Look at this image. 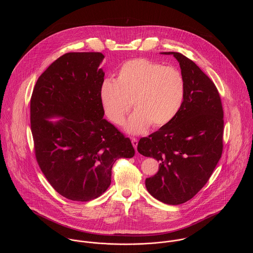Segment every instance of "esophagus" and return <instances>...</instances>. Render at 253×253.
Instances as JSON below:
<instances>
[{
    "label": "esophagus",
    "instance_id": "1",
    "mask_svg": "<svg viewBox=\"0 0 253 253\" xmlns=\"http://www.w3.org/2000/svg\"><path fill=\"white\" fill-rule=\"evenodd\" d=\"M131 143L133 145V147L136 149L137 148V145H138V140L136 138H132L131 139Z\"/></svg>",
    "mask_w": 253,
    "mask_h": 253
}]
</instances>
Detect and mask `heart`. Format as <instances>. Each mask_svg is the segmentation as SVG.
<instances>
[{"instance_id":"heart-1","label":"heart","mask_w":253,"mask_h":253,"mask_svg":"<svg viewBox=\"0 0 253 253\" xmlns=\"http://www.w3.org/2000/svg\"><path fill=\"white\" fill-rule=\"evenodd\" d=\"M185 95V82L174 67L145 58L124 63L116 81L105 79L99 88V100L109 120L122 125L131 107L126 130L140 134L152 125H168L179 112Z\"/></svg>"}]
</instances>
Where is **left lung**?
<instances>
[{
    "instance_id": "8db88e82",
    "label": "left lung",
    "mask_w": 253,
    "mask_h": 253,
    "mask_svg": "<svg viewBox=\"0 0 253 253\" xmlns=\"http://www.w3.org/2000/svg\"><path fill=\"white\" fill-rule=\"evenodd\" d=\"M185 95L179 112L168 125L139 140L137 150L160 162L158 172L146 178L148 192L167 205L192 199L209 181L223 149V109L215 84L179 52Z\"/></svg>"
}]
</instances>
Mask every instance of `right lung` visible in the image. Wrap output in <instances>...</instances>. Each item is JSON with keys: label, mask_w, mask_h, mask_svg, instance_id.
I'll return each instance as SVG.
<instances>
[{"label": "right lung", "mask_w": 253, "mask_h": 253, "mask_svg": "<svg viewBox=\"0 0 253 253\" xmlns=\"http://www.w3.org/2000/svg\"><path fill=\"white\" fill-rule=\"evenodd\" d=\"M103 59L100 52L65 53L39 77L31 97L37 162L53 189L71 201L101 196L114 163L135 153L129 138L103 119Z\"/></svg>", "instance_id": "1"}]
</instances>
